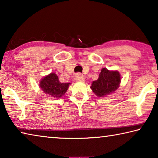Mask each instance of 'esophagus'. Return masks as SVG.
Here are the masks:
<instances>
[{
  "instance_id": "esophagus-1",
  "label": "esophagus",
  "mask_w": 158,
  "mask_h": 158,
  "mask_svg": "<svg viewBox=\"0 0 158 158\" xmlns=\"http://www.w3.org/2000/svg\"><path fill=\"white\" fill-rule=\"evenodd\" d=\"M75 79L77 81H84L85 79L81 74L78 73L75 77Z\"/></svg>"
}]
</instances>
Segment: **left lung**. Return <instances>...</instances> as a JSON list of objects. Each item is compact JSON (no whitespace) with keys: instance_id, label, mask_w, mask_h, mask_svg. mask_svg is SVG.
I'll use <instances>...</instances> for the list:
<instances>
[{"instance_id":"obj_1","label":"left lung","mask_w":158,"mask_h":158,"mask_svg":"<svg viewBox=\"0 0 158 158\" xmlns=\"http://www.w3.org/2000/svg\"><path fill=\"white\" fill-rule=\"evenodd\" d=\"M120 83L121 75L118 72L102 68L98 80L93 81L90 89L98 97H105L116 91Z\"/></svg>"}]
</instances>
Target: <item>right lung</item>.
<instances>
[{"mask_svg": "<svg viewBox=\"0 0 158 158\" xmlns=\"http://www.w3.org/2000/svg\"><path fill=\"white\" fill-rule=\"evenodd\" d=\"M70 83H61L55 73H50L40 82V86L44 93L54 98H60L65 95Z\"/></svg>", "mask_w": 158, "mask_h": 158, "instance_id": "obj_1", "label": "right lung"}]
</instances>
